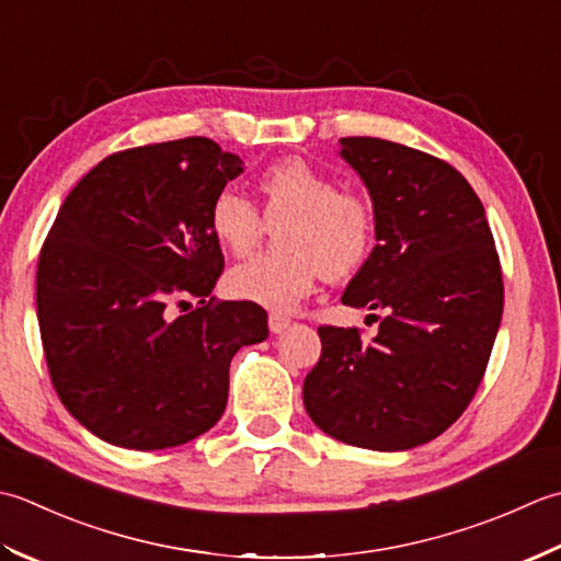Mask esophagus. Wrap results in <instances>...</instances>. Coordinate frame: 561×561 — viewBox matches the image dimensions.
Masks as SVG:
<instances>
[{"label": "esophagus", "mask_w": 561, "mask_h": 561, "mask_svg": "<svg viewBox=\"0 0 561 561\" xmlns=\"http://www.w3.org/2000/svg\"><path fill=\"white\" fill-rule=\"evenodd\" d=\"M290 327V317H285V314H276L273 312L271 317H268V329L273 331V334H283L285 329Z\"/></svg>", "instance_id": "1"}]
</instances>
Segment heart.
I'll use <instances>...</instances> for the list:
<instances>
[{
    "mask_svg": "<svg viewBox=\"0 0 561 561\" xmlns=\"http://www.w3.org/2000/svg\"><path fill=\"white\" fill-rule=\"evenodd\" d=\"M259 193L283 251L251 256L227 273L225 290L237 300L290 312L322 273L344 278L365 264L375 242V213L360 193L339 191L334 179L300 157L264 169ZM264 217L234 188L217 193L208 210L217 244L234 256L259 244Z\"/></svg>",
    "mask_w": 561,
    "mask_h": 561,
    "instance_id": "obj_1",
    "label": "heart"
}]
</instances>
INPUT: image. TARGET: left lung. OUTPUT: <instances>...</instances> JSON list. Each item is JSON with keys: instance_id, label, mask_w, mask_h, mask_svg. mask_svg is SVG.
I'll return each mask as SVG.
<instances>
[{"instance_id": "1", "label": "left lung", "mask_w": 561, "mask_h": 561, "mask_svg": "<svg viewBox=\"0 0 561 561\" xmlns=\"http://www.w3.org/2000/svg\"><path fill=\"white\" fill-rule=\"evenodd\" d=\"M341 157L370 191L377 239L341 302L387 317L370 341L319 327L305 409L341 443L409 450L450 428L482 382L504 312L499 254L482 201L448 162L380 137H341Z\"/></svg>"}]
</instances>
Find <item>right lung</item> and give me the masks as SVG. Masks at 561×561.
Masks as SVG:
<instances>
[{
    "instance_id": "obj_1",
    "label": "right lung",
    "mask_w": 561,
    "mask_h": 561,
    "mask_svg": "<svg viewBox=\"0 0 561 561\" xmlns=\"http://www.w3.org/2000/svg\"><path fill=\"white\" fill-rule=\"evenodd\" d=\"M244 162L208 137L108 154L65 198L36 273L45 363L101 440L164 450L220 421L234 353L268 336L254 302L208 301L225 268L208 210ZM199 307L170 317L171 304Z\"/></svg>"
}]
</instances>
